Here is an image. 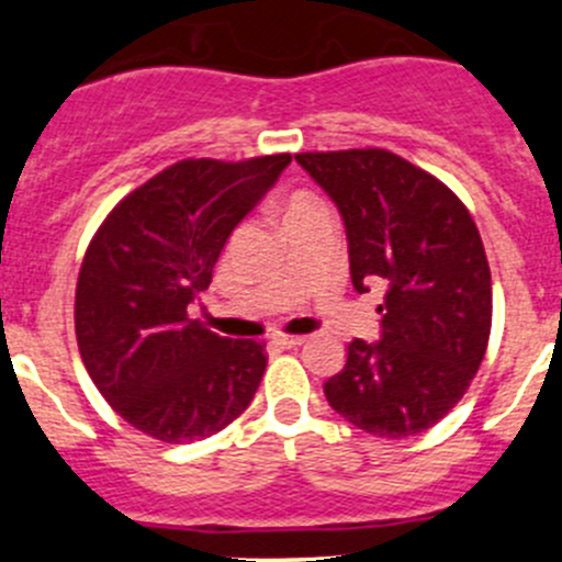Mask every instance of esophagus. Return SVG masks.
Listing matches in <instances>:
<instances>
[{
	"label": "esophagus",
	"instance_id": "1",
	"mask_svg": "<svg viewBox=\"0 0 562 562\" xmlns=\"http://www.w3.org/2000/svg\"><path fill=\"white\" fill-rule=\"evenodd\" d=\"M271 342L280 345V348H299V345H304V337H291V334H274V337H271Z\"/></svg>",
	"mask_w": 562,
	"mask_h": 562
}]
</instances>
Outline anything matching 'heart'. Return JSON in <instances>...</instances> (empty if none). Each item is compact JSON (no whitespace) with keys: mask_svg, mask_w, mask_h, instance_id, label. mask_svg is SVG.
Masks as SVG:
<instances>
[{"mask_svg":"<svg viewBox=\"0 0 562 562\" xmlns=\"http://www.w3.org/2000/svg\"><path fill=\"white\" fill-rule=\"evenodd\" d=\"M317 206H323V203L317 201L315 195H310V192H296V195L288 198L285 206H282V220L293 217V214L307 212V209H317Z\"/></svg>","mask_w":562,"mask_h":562,"instance_id":"heart-1","label":"heart"}]
</instances>
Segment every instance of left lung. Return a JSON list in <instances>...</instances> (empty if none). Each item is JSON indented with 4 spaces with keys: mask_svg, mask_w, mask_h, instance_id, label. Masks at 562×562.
Listing matches in <instances>:
<instances>
[{
    "mask_svg": "<svg viewBox=\"0 0 562 562\" xmlns=\"http://www.w3.org/2000/svg\"><path fill=\"white\" fill-rule=\"evenodd\" d=\"M296 162L342 217L356 291L386 288L381 339H353L323 394L378 438L424 432L462 400L490 342L479 228L443 181L386 149L304 151Z\"/></svg>",
    "mask_w": 562,
    "mask_h": 562,
    "instance_id": "8db88e82",
    "label": "left lung"
}]
</instances>
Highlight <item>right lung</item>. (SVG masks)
Masks as SVG:
<instances>
[{"mask_svg": "<svg viewBox=\"0 0 562 562\" xmlns=\"http://www.w3.org/2000/svg\"><path fill=\"white\" fill-rule=\"evenodd\" d=\"M291 166L181 160L130 192L81 263L76 337L89 378L127 424L162 443L228 427L252 402L263 345L187 317L236 225Z\"/></svg>", "mask_w": 562, "mask_h": 562, "instance_id": "right-lung-1", "label": "right lung"}]
</instances>
